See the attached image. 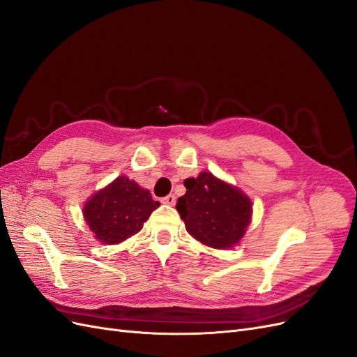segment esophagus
<instances>
[{
    "instance_id": "1",
    "label": "esophagus",
    "mask_w": 357,
    "mask_h": 357,
    "mask_svg": "<svg viewBox=\"0 0 357 357\" xmlns=\"http://www.w3.org/2000/svg\"><path fill=\"white\" fill-rule=\"evenodd\" d=\"M162 204H167V205H174L176 204V197L174 195H167L160 199Z\"/></svg>"
}]
</instances>
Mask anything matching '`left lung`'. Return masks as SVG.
I'll return each mask as SVG.
<instances>
[{"label":"left lung","instance_id":"1","mask_svg":"<svg viewBox=\"0 0 357 357\" xmlns=\"http://www.w3.org/2000/svg\"><path fill=\"white\" fill-rule=\"evenodd\" d=\"M186 193L176 208L193 238L213 248H231L252 220V201L211 172L185 180Z\"/></svg>","mask_w":357,"mask_h":357}]
</instances>
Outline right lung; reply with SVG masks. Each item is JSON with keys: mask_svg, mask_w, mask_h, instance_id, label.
<instances>
[{"mask_svg": "<svg viewBox=\"0 0 357 357\" xmlns=\"http://www.w3.org/2000/svg\"><path fill=\"white\" fill-rule=\"evenodd\" d=\"M159 202L125 176L98 190L84 204L86 225L102 244H117L142 231Z\"/></svg>", "mask_w": 357, "mask_h": 357, "instance_id": "add662e5", "label": "right lung"}]
</instances>
